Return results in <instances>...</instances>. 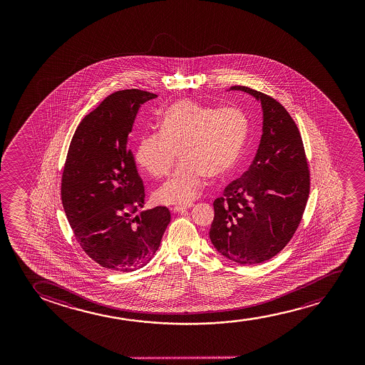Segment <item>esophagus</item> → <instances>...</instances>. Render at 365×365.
<instances>
[{
  "label": "esophagus",
  "mask_w": 365,
  "mask_h": 365,
  "mask_svg": "<svg viewBox=\"0 0 365 365\" xmlns=\"http://www.w3.org/2000/svg\"><path fill=\"white\" fill-rule=\"evenodd\" d=\"M193 207V205H175V208H173V212L175 213H183L187 210H190Z\"/></svg>",
  "instance_id": "obj_1"
}]
</instances>
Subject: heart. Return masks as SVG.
<instances>
[{
  "label": "heart",
  "instance_id": "b5f03b06",
  "mask_svg": "<svg viewBox=\"0 0 365 365\" xmlns=\"http://www.w3.org/2000/svg\"><path fill=\"white\" fill-rule=\"evenodd\" d=\"M160 133L140 137L135 160L153 177L173 167L177 150L180 163L175 175L155 190L160 205H188L208 175L222 177L235 168L250 135V118L238 107L215 108L192 100L177 101L160 115Z\"/></svg>",
  "mask_w": 365,
  "mask_h": 365
}]
</instances>
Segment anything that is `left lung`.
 <instances>
[{"instance_id": "obj_1", "label": "left lung", "mask_w": 365, "mask_h": 365, "mask_svg": "<svg viewBox=\"0 0 365 365\" xmlns=\"http://www.w3.org/2000/svg\"><path fill=\"white\" fill-rule=\"evenodd\" d=\"M259 101L263 127L250 170L213 203L210 230L220 255L240 265L278 255L299 225L309 195V170L298 127L278 101L245 86H232Z\"/></svg>"}]
</instances>
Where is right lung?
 <instances>
[{
    "instance_id": "add662e5",
    "label": "right lung",
    "mask_w": 365,
    "mask_h": 365,
    "mask_svg": "<svg viewBox=\"0 0 365 365\" xmlns=\"http://www.w3.org/2000/svg\"><path fill=\"white\" fill-rule=\"evenodd\" d=\"M155 97L117 91L81 120L71 140L62 205L82 250L107 269L145 267L170 225V210L160 205L133 215L145 205V187L128 140L140 106Z\"/></svg>"
}]
</instances>
